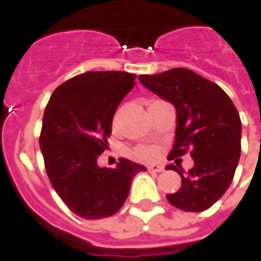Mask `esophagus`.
Here are the masks:
<instances>
[{
  "instance_id": "obj_1",
  "label": "esophagus",
  "mask_w": 261,
  "mask_h": 261,
  "mask_svg": "<svg viewBox=\"0 0 261 261\" xmlns=\"http://www.w3.org/2000/svg\"><path fill=\"white\" fill-rule=\"evenodd\" d=\"M147 170H149L150 172H163L164 168H163L161 165H149V167H147Z\"/></svg>"
}]
</instances>
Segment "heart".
<instances>
[{
	"label": "heart",
	"instance_id": "heart-1",
	"mask_svg": "<svg viewBox=\"0 0 261 261\" xmlns=\"http://www.w3.org/2000/svg\"><path fill=\"white\" fill-rule=\"evenodd\" d=\"M132 155L138 160H153L155 157V151L151 149H136L132 151Z\"/></svg>",
	"mask_w": 261,
	"mask_h": 261
}]
</instances>
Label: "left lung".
<instances>
[{"label":"left lung","instance_id":"left-lung-1","mask_svg":"<svg viewBox=\"0 0 261 261\" xmlns=\"http://www.w3.org/2000/svg\"><path fill=\"white\" fill-rule=\"evenodd\" d=\"M139 81L176 110L171 157L189 151L195 161L188 172L174 164L165 167L182 178L179 191L167 199L184 211L210 208L227 192L239 163L242 123L238 110L218 85L186 68L139 75Z\"/></svg>","mask_w":261,"mask_h":261}]
</instances>
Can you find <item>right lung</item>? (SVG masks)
Wrapping results in <instances>:
<instances>
[{"label":"right lung","instance_id":"right-lung-1","mask_svg":"<svg viewBox=\"0 0 261 261\" xmlns=\"http://www.w3.org/2000/svg\"><path fill=\"white\" fill-rule=\"evenodd\" d=\"M128 72H86L58 86L44 110L40 149L48 179L70 211L82 218L114 216L126 200L135 175L144 165L119 159L101 168L112 118L135 86Z\"/></svg>","mask_w":261,"mask_h":261}]
</instances>
